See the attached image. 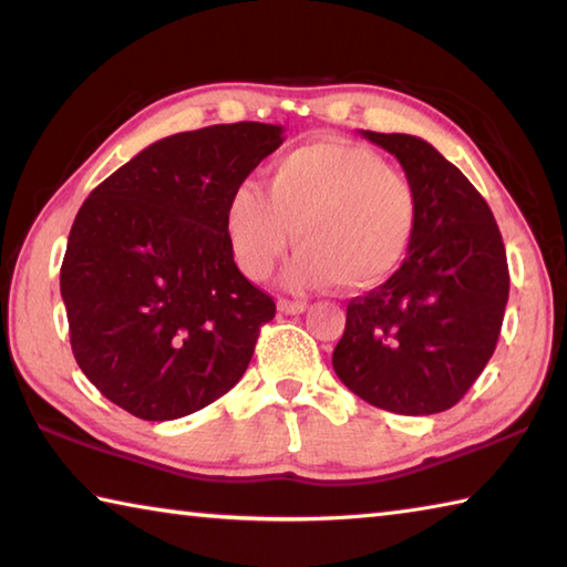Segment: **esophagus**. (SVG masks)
Returning <instances> with one entry per match:
<instances>
[{
	"label": "esophagus",
	"instance_id": "34e87169",
	"mask_svg": "<svg viewBox=\"0 0 567 567\" xmlns=\"http://www.w3.org/2000/svg\"><path fill=\"white\" fill-rule=\"evenodd\" d=\"M277 310L280 312H285V315H300V312H305L307 310V302H302V300H277Z\"/></svg>",
	"mask_w": 567,
	"mask_h": 567
}]
</instances>
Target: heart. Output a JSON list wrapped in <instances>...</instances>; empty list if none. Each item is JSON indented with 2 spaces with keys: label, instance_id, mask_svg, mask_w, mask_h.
<instances>
[{
  "label": "heart",
  "instance_id": "1",
  "mask_svg": "<svg viewBox=\"0 0 567 567\" xmlns=\"http://www.w3.org/2000/svg\"><path fill=\"white\" fill-rule=\"evenodd\" d=\"M417 217L412 182L375 150L315 140L275 159L265 192L233 189L225 235L249 280L270 277L295 239L302 249L287 267V282H338L360 292L395 275L415 239Z\"/></svg>",
  "mask_w": 567,
  "mask_h": 567
}]
</instances>
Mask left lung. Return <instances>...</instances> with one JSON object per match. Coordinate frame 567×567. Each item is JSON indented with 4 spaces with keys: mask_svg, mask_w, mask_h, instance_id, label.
I'll use <instances>...</instances> for the list:
<instances>
[{
    "mask_svg": "<svg viewBox=\"0 0 567 567\" xmlns=\"http://www.w3.org/2000/svg\"><path fill=\"white\" fill-rule=\"evenodd\" d=\"M362 137L398 157L420 217L400 270L350 300L332 368L370 405L435 415L463 400L493 358L511 292L505 245L483 195L430 142Z\"/></svg>",
    "mask_w": 567,
    "mask_h": 567,
    "instance_id": "1",
    "label": "left lung"
}]
</instances>
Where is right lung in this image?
<instances>
[{"mask_svg":"<svg viewBox=\"0 0 567 567\" xmlns=\"http://www.w3.org/2000/svg\"><path fill=\"white\" fill-rule=\"evenodd\" d=\"M282 132L235 122L172 134L76 213L60 272L72 352L134 417L192 415L245 375L275 302L237 270L225 207Z\"/></svg>","mask_w":567,"mask_h":567,"instance_id":"right-lung-1","label":"right lung"}]
</instances>
